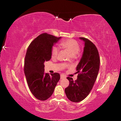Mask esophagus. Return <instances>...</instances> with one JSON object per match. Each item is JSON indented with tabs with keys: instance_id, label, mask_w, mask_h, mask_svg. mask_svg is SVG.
Segmentation results:
<instances>
[{
	"instance_id": "1",
	"label": "esophagus",
	"mask_w": 121,
	"mask_h": 121,
	"mask_svg": "<svg viewBox=\"0 0 121 121\" xmlns=\"http://www.w3.org/2000/svg\"><path fill=\"white\" fill-rule=\"evenodd\" d=\"M65 79V77L63 75H60V79Z\"/></svg>"
}]
</instances>
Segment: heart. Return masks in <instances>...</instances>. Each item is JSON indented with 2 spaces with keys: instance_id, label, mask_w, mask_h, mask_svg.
I'll list each match as a JSON object with an SVG mask.
<instances>
[{
  "instance_id": "obj_1",
  "label": "heart",
  "mask_w": 121,
  "mask_h": 121,
  "mask_svg": "<svg viewBox=\"0 0 121 121\" xmlns=\"http://www.w3.org/2000/svg\"><path fill=\"white\" fill-rule=\"evenodd\" d=\"M60 45L63 48L67 50L71 55L74 56L79 54L80 46L78 42L73 39H68L63 41L60 43ZM59 52V49L57 46H53L52 48V56L56 57Z\"/></svg>"
}]
</instances>
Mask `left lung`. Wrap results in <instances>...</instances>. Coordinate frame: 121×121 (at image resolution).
I'll return each instance as SVG.
<instances>
[{"label":"left lung","mask_w":121,"mask_h":121,"mask_svg":"<svg viewBox=\"0 0 121 121\" xmlns=\"http://www.w3.org/2000/svg\"><path fill=\"white\" fill-rule=\"evenodd\" d=\"M84 42L82 56L76 68L77 79L67 77L69 84L65 91L69 99L78 102L84 99L89 94L95 82L100 65L98 50L94 44L87 38L80 37Z\"/></svg>","instance_id":"left-lung-1"}]
</instances>
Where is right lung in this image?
Returning <instances> with one entry per match:
<instances>
[{"instance_id":"add662e5","label":"right lung","mask_w":121,"mask_h":121,"mask_svg":"<svg viewBox=\"0 0 121 121\" xmlns=\"http://www.w3.org/2000/svg\"><path fill=\"white\" fill-rule=\"evenodd\" d=\"M61 38L43 33L29 45L25 58L24 73L33 95L40 100H45L52 95L60 79V75L55 73L49 75L44 73L45 61L52 58V48Z\"/></svg>"}]
</instances>
